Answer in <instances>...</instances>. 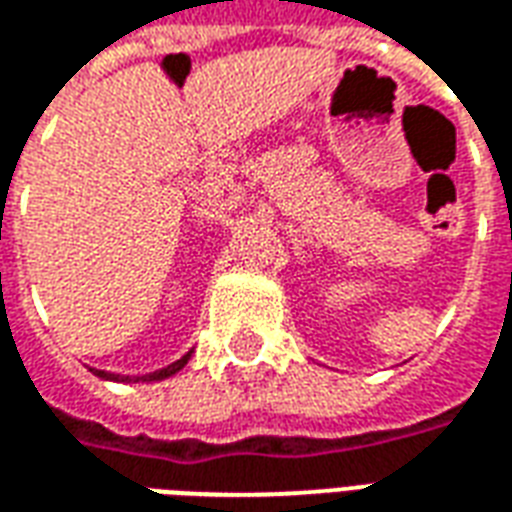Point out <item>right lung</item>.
I'll return each instance as SVG.
<instances>
[{
  "instance_id": "add662e5",
  "label": "right lung",
  "mask_w": 512,
  "mask_h": 512,
  "mask_svg": "<svg viewBox=\"0 0 512 512\" xmlns=\"http://www.w3.org/2000/svg\"><path fill=\"white\" fill-rule=\"evenodd\" d=\"M189 359H191V351H189V354L180 356L178 362H172V365L156 370V373H147V376H136V378H131V376H115V373H106V370H95V367H93V373L98 378H104V381H123V384H126V381H164V378L175 376L178 370H183Z\"/></svg>"
}]
</instances>
